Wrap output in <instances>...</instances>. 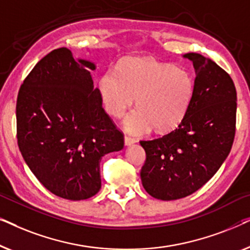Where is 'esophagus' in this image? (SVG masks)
Segmentation results:
<instances>
[{"instance_id": "1", "label": "esophagus", "mask_w": 250, "mask_h": 250, "mask_svg": "<svg viewBox=\"0 0 250 250\" xmlns=\"http://www.w3.org/2000/svg\"><path fill=\"white\" fill-rule=\"evenodd\" d=\"M124 142H125V146H132V145H134V143H135L136 141H135V139L131 138V136L125 135V138H124Z\"/></svg>"}]
</instances>
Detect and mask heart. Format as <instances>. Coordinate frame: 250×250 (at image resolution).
Returning a JSON list of instances; mask_svg holds the SVG:
<instances>
[{
	"mask_svg": "<svg viewBox=\"0 0 250 250\" xmlns=\"http://www.w3.org/2000/svg\"><path fill=\"white\" fill-rule=\"evenodd\" d=\"M108 114L122 117L136 98L138 108L126 116L124 127L139 135L155 127L168 132L182 122L193 98L194 82L189 71L150 58L123 60L118 73L109 69L99 81Z\"/></svg>",
	"mask_w": 250,
	"mask_h": 250,
	"instance_id": "obj_1",
	"label": "heart"
}]
</instances>
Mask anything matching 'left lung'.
<instances>
[{"mask_svg": "<svg viewBox=\"0 0 250 250\" xmlns=\"http://www.w3.org/2000/svg\"><path fill=\"white\" fill-rule=\"evenodd\" d=\"M196 80L190 107L177 127L141 141L142 186L150 196L175 200L196 192L220 169L233 145L237 91L227 71L199 53H187Z\"/></svg>", "mask_w": 250, "mask_h": 250, "instance_id": "left-lung-1", "label": "left lung"}]
</instances>
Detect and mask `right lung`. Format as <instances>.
I'll list each match as a JSON object with an SVG mask.
<instances>
[{
  "mask_svg": "<svg viewBox=\"0 0 250 250\" xmlns=\"http://www.w3.org/2000/svg\"><path fill=\"white\" fill-rule=\"evenodd\" d=\"M92 61L67 47L41 59L17 99L19 150L36 179L58 197L83 200L101 188L100 162L124 146V135L102 108Z\"/></svg>",
  "mask_w": 250,
  "mask_h": 250,
  "instance_id": "add662e5",
  "label": "right lung"
}]
</instances>
